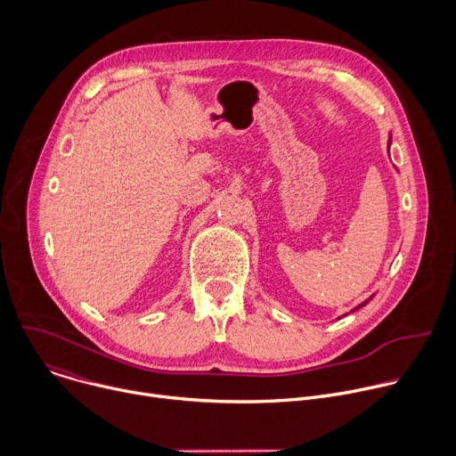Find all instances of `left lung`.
Listing matches in <instances>:
<instances>
[{"instance_id":"obj_1","label":"left lung","mask_w":456,"mask_h":456,"mask_svg":"<svg viewBox=\"0 0 456 456\" xmlns=\"http://www.w3.org/2000/svg\"><path fill=\"white\" fill-rule=\"evenodd\" d=\"M390 142H392V135H388V142H387V148H388V156H390ZM372 297H374V295H370V297H369V298H365V300H363V302H360V305H358V306H356V308H353V310H351V314H353V312H356V310H360V308H363V306H365V305H367V302H369V300H370V298H372ZM346 315H349V314H344V315H342V317H346ZM342 317H338V319H342Z\"/></svg>"}]
</instances>
